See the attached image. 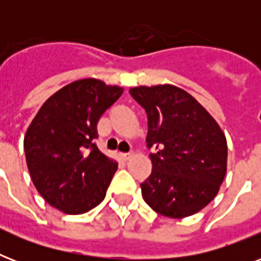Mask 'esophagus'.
<instances>
[{"label": "esophagus", "mask_w": 261, "mask_h": 261, "mask_svg": "<svg viewBox=\"0 0 261 261\" xmlns=\"http://www.w3.org/2000/svg\"><path fill=\"white\" fill-rule=\"evenodd\" d=\"M131 157H134V153H133V151H130V153H124V154H123V159L126 160V161L131 160Z\"/></svg>", "instance_id": "esophagus-1"}]
</instances>
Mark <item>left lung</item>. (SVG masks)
Instances as JSON below:
<instances>
[{
  "instance_id": "8db88e82",
  "label": "left lung",
  "mask_w": 261,
  "mask_h": 261,
  "mask_svg": "<svg viewBox=\"0 0 261 261\" xmlns=\"http://www.w3.org/2000/svg\"><path fill=\"white\" fill-rule=\"evenodd\" d=\"M146 111L150 176L142 198L159 214H196L218 194L226 174L227 143L214 118L186 90L173 85L131 88Z\"/></svg>"
}]
</instances>
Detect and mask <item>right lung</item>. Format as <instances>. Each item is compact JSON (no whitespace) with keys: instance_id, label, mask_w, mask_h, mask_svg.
I'll return each instance as SVG.
<instances>
[{"instance_id":"add662e5","label":"right lung","mask_w":261,"mask_h":261,"mask_svg":"<svg viewBox=\"0 0 261 261\" xmlns=\"http://www.w3.org/2000/svg\"><path fill=\"white\" fill-rule=\"evenodd\" d=\"M123 88L96 79L69 84L47 98L24 137L27 167L38 192L66 214L101 203L118 163L98 150L97 123Z\"/></svg>"}]
</instances>
